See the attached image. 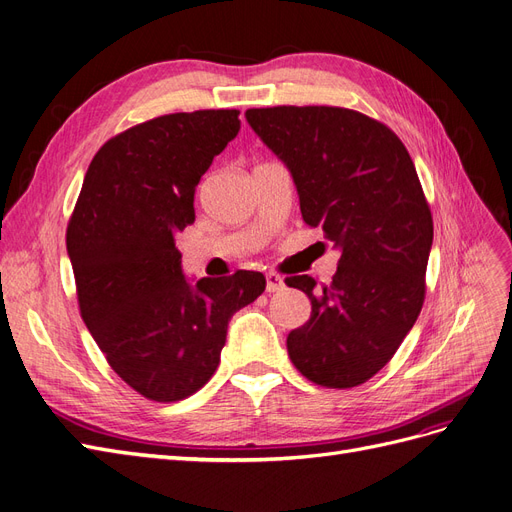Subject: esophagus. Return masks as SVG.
Wrapping results in <instances>:
<instances>
[{"instance_id": "1", "label": "esophagus", "mask_w": 512, "mask_h": 512, "mask_svg": "<svg viewBox=\"0 0 512 512\" xmlns=\"http://www.w3.org/2000/svg\"><path fill=\"white\" fill-rule=\"evenodd\" d=\"M286 288L284 277H280L277 273H267V292H280Z\"/></svg>"}]
</instances>
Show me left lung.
I'll use <instances>...</instances> for the list:
<instances>
[{"label": "left lung", "instance_id": "obj_1", "mask_svg": "<svg viewBox=\"0 0 512 512\" xmlns=\"http://www.w3.org/2000/svg\"><path fill=\"white\" fill-rule=\"evenodd\" d=\"M245 119L290 170L305 224L342 252L331 286L286 280L312 301L286 339L290 361L320 386H359L393 359L425 301L433 222L414 162L393 130L350 108H250Z\"/></svg>", "mask_w": 512, "mask_h": 512}]
</instances>
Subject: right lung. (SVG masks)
Masks as SVG:
<instances>
[{
    "instance_id": "1",
    "label": "right lung",
    "mask_w": 512,
    "mask_h": 512,
    "mask_svg": "<svg viewBox=\"0 0 512 512\" xmlns=\"http://www.w3.org/2000/svg\"><path fill=\"white\" fill-rule=\"evenodd\" d=\"M239 111L162 115L91 160L66 232L81 316L115 374L153 401H179L220 365L232 314L256 301L258 271L185 280L175 235L194 192L239 134Z\"/></svg>"
}]
</instances>
